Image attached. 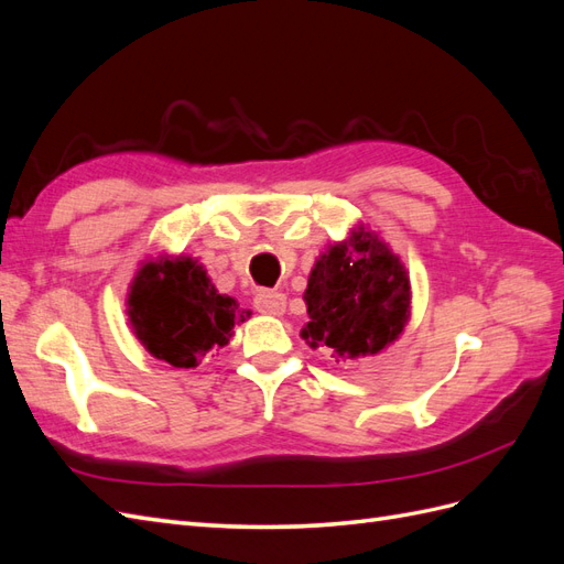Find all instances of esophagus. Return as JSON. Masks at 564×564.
Wrapping results in <instances>:
<instances>
[{"label": "esophagus", "mask_w": 564, "mask_h": 564, "mask_svg": "<svg viewBox=\"0 0 564 564\" xmlns=\"http://www.w3.org/2000/svg\"><path fill=\"white\" fill-rule=\"evenodd\" d=\"M253 308L263 315H282L286 308V299L280 292H259L253 299Z\"/></svg>", "instance_id": "34e87169"}]
</instances>
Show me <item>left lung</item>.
<instances>
[{
    "instance_id": "left-lung-1",
    "label": "left lung",
    "mask_w": 564,
    "mask_h": 564,
    "mask_svg": "<svg viewBox=\"0 0 564 564\" xmlns=\"http://www.w3.org/2000/svg\"><path fill=\"white\" fill-rule=\"evenodd\" d=\"M303 301L305 344L329 348L338 360H357L381 352L402 334L412 286L398 256L360 226L315 261Z\"/></svg>"
}]
</instances>
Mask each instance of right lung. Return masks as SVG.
<instances>
[{
	"mask_svg": "<svg viewBox=\"0 0 564 564\" xmlns=\"http://www.w3.org/2000/svg\"><path fill=\"white\" fill-rule=\"evenodd\" d=\"M133 334L145 350L178 369L197 367L214 346L224 348L235 324L251 313L218 294L191 256H160L135 272L127 299Z\"/></svg>",
	"mask_w": 564,
	"mask_h": 564,
	"instance_id": "right-lung-1",
	"label": "right lung"
}]
</instances>
